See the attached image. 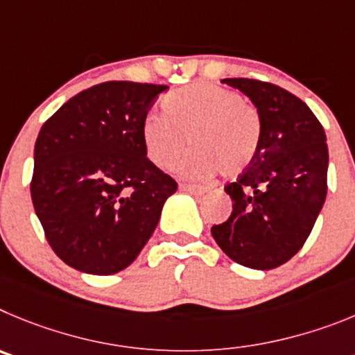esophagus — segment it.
Returning <instances> with one entry per match:
<instances>
[{"label":"esophagus","instance_id":"esophagus-1","mask_svg":"<svg viewBox=\"0 0 355 355\" xmlns=\"http://www.w3.org/2000/svg\"><path fill=\"white\" fill-rule=\"evenodd\" d=\"M180 189L187 191V193H193V194H205L207 193V187H203V185H196V184H180Z\"/></svg>","mask_w":355,"mask_h":355}]
</instances>
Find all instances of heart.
I'll list each match as a JSON object with an SVG mask.
<instances>
[{"label":"heart","instance_id":"obj_1","mask_svg":"<svg viewBox=\"0 0 355 355\" xmlns=\"http://www.w3.org/2000/svg\"><path fill=\"white\" fill-rule=\"evenodd\" d=\"M164 111L148 113L141 123L146 155L157 168H173L187 143L194 148L180 171L189 178L237 175L257 159L260 114L237 92L196 83L166 97Z\"/></svg>","mask_w":355,"mask_h":355}]
</instances>
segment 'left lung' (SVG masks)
<instances>
[{"instance_id":"left-lung-1","label":"left lung","mask_w":355,"mask_h":355,"mask_svg":"<svg viewBox=\"0 0 355 355\" xmlns=\"http://www.w3.org/2000/svg\"><path fill=\"white\" fill-rule=\"evenodd\" d=\"M223 83L253 102L261 120L257 159L225 187L233 210L212 226L233 261L269 270L304 245L327 194L329 152L324 127L299 97L272 83L232 78Z\"/></svg>"}]
</instances>
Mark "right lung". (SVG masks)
Here are the masks:
<instances>
[{"label":"right lung","mask_w":355,"mask_h":355,"mask_svg":"<svg viewBox=\"0 0 355 355\" xmlns=\"http://www.w3.org/2000/svg\"><path fill=\"white\" fill-rule=\"evenodd\" d=\"M164 85L107 81L67 101L35 143L31 200L53 251L110 276L152 237L177 182L146 157L143 118Z\"/></svg>","instance_id":"add662e5"}]
</instances>
